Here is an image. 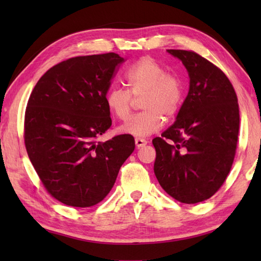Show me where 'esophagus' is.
I'll use <instances>...</instances> for the list:
<instances>
[{
    "label": "esophagus",
    "instance_id": "esophagus-1",
    "mask_svg": "<svg viewBox=\"0 0 261 261\" xmlns=\"http://www.w3.org/2000/svg\"><path fill=\"white\" fill-rule=\"evenodd\" d=\"M147 145V140L141 139V138H136V146L137 148H142Z\"/></svg>",
    "mask_w": 261,
    "mask_h": 261
}]
</instances>
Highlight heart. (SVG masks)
Wrapping results in <instances>:
<instances>
[{
    "instance_id": "obj_1",
    "label": "heart",
    "mask_w": 261,
    "mask_h": 261,
    "mask_svg": "<svg viewBox=\"0 0 261 261\" xmlns=\"http://www.w3.org/2000/svg\"><path fill=\"white\" fill-rule=\"evenodd\" d=\"M124 80L129 91L112 86L105 94V104L116 119L129 118L134 97L140 98V113L132 116L121 127L124 134L147 137L162 127L165 119L178 114L184 102L185 86L181 77L174 71H166L156 59L143 56L125 70Z\"/></svg>"
}]
</instances>
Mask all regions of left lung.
<instances>
[{"mask_svg": "<svg viewBox=\"0 0 261 261\" xmlns=\"http://www.w3.org/2000/svg\"><path fill=\"white\" fill-rule=\"evenodd\" d=\"M190 75V91L177 119L156 137L153 170L165 192L186 204L203 202L223 185L233 164L239 104L230 80L192 50L169 49Z\"/></svg>", "mask_w": 261, "mask_h": 261, "instance_id": "left-lung-1", "label": "left lung"}]
</instances>
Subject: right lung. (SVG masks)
I'll list each match as a JSON object with an SVG mask.
<instances>
[{
  "label": "right lung",
  "mask_w": 261,
  "mask_h": 261,
  "mask_svg": "<svg viewBox=\"0 0 261 261\" xmlns=\"http://www.w3.org/2000/svg\"><path fill=\"white\" fill-rule=\"evenodd\" d=\"M123 62L115 53L64 60L41 76L28 101V156L46 191L68 206L103 201L135 150L131 135L97 141L112 125L105 94Z\"/></svg>",
  "instance_id": "add662e5"
}]
</instances>
